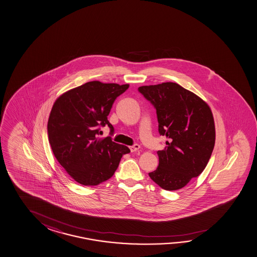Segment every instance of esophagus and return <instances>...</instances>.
Instances as JSON below:
<instances>
[{
    "mask_svg": "<svg viewBox=\"0 0 257 257\" xmlns=\"http://www.w3.org/2000/svg\"><path fill=\"white\" fill-rule=\"evenodd\" d=\"M139 149H140V146H139V145H137V144H136V145H134V146L130 147V150H131L132 153L136 152V151H138Z\"/></svg>",
    "mask_w": 257,
    "mask_h": 257,
    "instance_id": "obj_1",
    "label": "esophagus"
}]
</instances>
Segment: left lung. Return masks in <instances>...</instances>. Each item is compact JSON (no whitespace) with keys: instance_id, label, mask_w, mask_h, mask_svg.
<instances>
[{"instance_id":"left-lung-1","label":"left lung","mask_w":257,"mask_h":257,"mask_svg":"<svg viewBox=\"0 0 257 257\" xmlns=\"http://www.w3.org/2000/svg\"><path fill=\"white\" fill-rule=\"evenodd\" d=\"M138 91L156 110L160 136L169 139L157 152L159 165L149 176L163 189H181L208 164L215 142L213 113L200 97L175 82Z\"/></svg>"}]
</instances>
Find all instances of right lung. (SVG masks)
I'll list each match as a JSON object with an SVG mask.
<instances>
[{"label":"right lung","mask_w":257,"mask_h":257,"mask_svg":"<svg viewBox=\"0 0 257 257\" xmlns=\"http://www.w3.org/2000/svg\"><path fill=\"white\" fill-rule=\"evenodd\" d=\"M129 84L92 81L63 93L54 102L47 133L55 158L69 175L82 185H97L111 178L121 156L130 149L111 136L100 140L101 127L114 128L107 116L117 97Z\"/></svg>","instance_id":"1"}]
</instances>
